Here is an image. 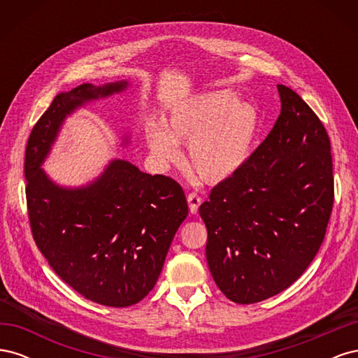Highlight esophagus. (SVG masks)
<instances>
[{
    "label": "esophagus",
    "mask_w": 358,
    "mask_h": 358,
    "mask_svg": "<svg viewBox=\"0 0 358 358\" xmlns=\"http://www.w3.org/2000/svg\"><path fill=\"white\" fill-rule=\"evenodd\" d=\"M187 200H188V204H189V212L197 213L199 206L201 204V197L199 196L197 192H189L187 196Z\"/></svg>",
    "instance_id": "1"
}]
</instances>
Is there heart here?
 Returning a JSON list of instances; mask_svg holds the SVG:
<instances>
[{
    "instance_id": "b5f03b06",
    "label": "heart",
    "mask_w": 358,
    "mask_h": 358,
    "mask_svg": "<svg viewBox=\"0 0 358 358\" xmlns=\"http://www.w3.org/2000/svg\"><path fill=\"white\" fill-rule=\"evenodd\" d=\"M259 115L230 90L191 96L173 109L166 125L149 122L145 140L159 167L179 161V143H188V161L206 182H222L239 171L251 155Z\"/></svg>"
}]
</instances>
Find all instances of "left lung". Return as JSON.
<instances>
[{
  "instance_id": "obj_1",
  "label": "left lung",
  "mask_w": 358,
  "mask_h": 358,
  "mask_svg": "<svg viewBox=\"0 0 358 358\" xmlns=\"http://www.w3.org/2000/svg\"><path fill=\"white\" fill-rule=\"evenodd\" d=\"M278 92L280 115L272 131L199 209L212 278L241 305L296 282L318 252L333 208L326 128L299 94L284 85Z\"/></svg>"
}]
</instances>
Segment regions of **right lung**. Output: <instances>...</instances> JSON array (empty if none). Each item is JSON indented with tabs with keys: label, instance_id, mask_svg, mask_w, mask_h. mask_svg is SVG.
<instances>
[{
	"label": "right lung",
	"instance_id": "1",
	"mask_svg": "<svg viewBox=\"0 0 358 358\" xmlns=\"http://www.w3.org/2000/svg\"><path fill=\"white\" fill-rule=\"evenodd\" d=\"M127 86L83 83L58 94L32 128L25 152L28 215L40 252L79 294L112 308L136 305L155 287L188 216L185 192L171 178L148 175L119 158L78 188L58 185L41 164L67 116Z\"/></svg>",
	"mask_w": 358,
	"mask_h": 358
}]
</instances>
